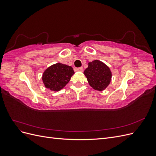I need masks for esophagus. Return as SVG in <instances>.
Segmentation results:
<instances>
[{"label":"esophagus","mask_w":156,"mask_h":156,"mask_svg":"<svg viewBox=\"0 0 156 156\" xmlns=\"http://www.w3.org/2000/svg\"><path fill=\"white\" fill-rule=\"evenodd\" d=\"M76 70L77 71H78V72H83V70H84V69H83V67H80V68H77L76 69Z\"/></svg>","instance_id":"34e87169"}]
</instances>
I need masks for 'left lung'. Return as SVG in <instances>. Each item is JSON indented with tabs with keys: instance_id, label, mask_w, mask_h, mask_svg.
<instances>
[{
	"instance_id": "1",
	"label": "left lung",
	"mask_w": 156,
	"mask_h": 156,
	"mask_svg": "<svg viewBox=\"0 0 156 156\" xmlns=\"http://www.w3.org/2000/svg\"><path fill=\"white\" fill-rule=\"evenodd\" d=\"M84 74L89 84L96 90L101 91L109 84L112 74L109 68L101 61L96 60L88 63Z\"/></svg>"
}]
</instances>
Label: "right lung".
Wrapping results in <instances>:
<instances>
[{
    "label": "right lung",
    "mask_w": 156,
    "mask_h": 156,
    "mask_svg": "<svg viewBox=\"0 0 156 156\" xmlns=\"http://www.w3.org/2000/svg\"><path fill=\"white\" fill-rule=\"evenodd\" d=\"M73 74L72 67L57 63L45 71L42 80L46 88L53 91H59L68 84Z\"/></svg>",
    "instance_id": "right-lung-1"
}]
</instances>
